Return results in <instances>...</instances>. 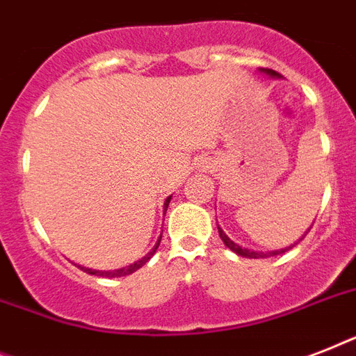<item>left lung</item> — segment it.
Listing matches in <instances>:
<instances>
[{"instance_id":"obj_1","label":"left lung","mask_w":356,"mask_h":356,"mask_svg":"<svg viewBox=\"0 0 356 356\" xmlns=\"http://www.w3.org/2000/svg\"><path fill=\"white\" fill-rule=\"evenodd\" d=\"M264 72H266V74H270V75H277L273 70H264ZM218 233H220V238H222L223 243H225V245H227L231 251L238 253L240 257H248V259H264V257H273V254L284 253V251H286V249H281V251H271V253H257V251H249V249H245V248H240V245H238V243H234L233 240H231L227 234L223 233L220 227H218Z\"/></svg>"}]
</instances>
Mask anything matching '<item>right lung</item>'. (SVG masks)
<instances>
[{
    "label": "right lung",
    "mask_w": 356,
    "mask_h": 356,
    "mask_svg": "<svg viewBox=\"0 0 356 356\" xmlns=\"http://www.w3.org/2000/svg\"><path fill=\"white\" fill-rule=\"evenodd\" d=\"M170 200H172V195H170V197H168V200H166V203H164V207H166V209H168V203H170ZM161 238H162V236H161ZM159 243H161V240H159V242H156L155 248L151 249L149 253L145 254L144 259L136 260V262H134V264L127 266V268H122V270H114V271H97V270H90V268H83V266H79V268H81V270H83V271H86V273H90V275H99V277H123V275H131V273H134V271L138 270V268H142V266H144L145 262H147V260H149L151 257H153V254H155L156 248H159Z\"/></svg>",
    "instance_id": "add662e5"
}]
</instances>
